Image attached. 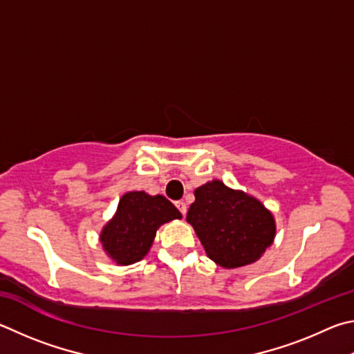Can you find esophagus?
I'll list each match as a JSON object with an SVG mask.
<instances>
[{"label":"esophagus","instance_id":"obj_1","mask_svg":"<svg viewBox=\"0 0 354 354\" xmlns=\"http://www.w3.org/2000/svg\"><path fill=\"white\" fill-rule=\"evenodd\" d=\"M176 207L178 208V212H180L183 216L187 214V203H185L183 201H178V202H176Z\"/></svg>","mask_w":354,"mask_h":354}]
</instances>
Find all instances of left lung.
<instances>
[{"instance_id": "1", "label": "left lung", "mask_w": 354, "mask_h": 354, "mask_svg": "<svg viewBox=\"0 0 354 354\" xmlns=\"http://www.w3.org/2000/svg\"><path fill=\"white\" fill-rule=\"evenodd\" d=\"M187 222L207 257L224 269L257 263L277 234L275 218L257 197L212 180L194 191Z\"/></svg>"}]
</instances>
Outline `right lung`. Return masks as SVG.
Returning a JSON list of instances; mask_svg holds the SVG:
<instances>
[{"instance_id": "add662e5", "label": "right lung", "mask_w": 354, "mask_h": 354, "mask_svg": "<svg viewBox=\"0 0 354 354\" xmlns=\"http://www.w3.org/2000/svg\"><path fill=\"white\" fill-rule=\"evenodd\" d=\"M182 213L165 196H151L145 191H129L99 233V243L111 261L130 266L141 261L153 244L158 228Z\"/></svg>"}]
</instances>
